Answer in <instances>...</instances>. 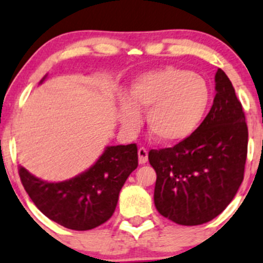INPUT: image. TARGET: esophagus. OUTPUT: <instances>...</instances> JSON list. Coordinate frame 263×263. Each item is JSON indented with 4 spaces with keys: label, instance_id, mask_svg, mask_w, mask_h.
I'll use <instances>...</instances> for the list:
<instances>
[{
    "label": "esophagus",
    "instance_id": "obj_1",
    "mask_svg": "<svg viewBox=\"0 0 263 263\" xmlns=\"http://www.w3.org/2000/svg\"><path fill=\"white\" fill-rule=\"evenodd\" d=\"M138 161L139 164H145L148 161V152L145 148H139L138 149Z\"/></svg>",
    "mask_w": 263,
    "mask_h": 263
}]
</instances>
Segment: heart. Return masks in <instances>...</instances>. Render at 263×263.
<instances>
[{"mask_svg": "<svg viewBox=\"0 0 263 263\" xmlns=\"http://www.w3.org/2000/svg\"><path fill=\"white\" fill-rule=\"evenodd\" d=\"M209 102L210 89L200 75L167 66L132 82L128 98L119 102V119L124 127L135 129L141 122L139 110L147 109L152 137L166 144L178 143L198 128Z\"/></svg>", "mask_w": 263, "mask_h": 263, "instance_id": "1", "label": "heart"}]
</instances>
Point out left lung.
Here are the masks:
<instances>
[{"mask_svg": "<svg viewBox=\"0 0 263 263\" xmlns=\"http://www.w3.org/2000/svg\"><path fill=\"white\" fill-rule=\"evenodd\" d=\"M216 96L204 121L184 141L148 159L156 172L154 204L175 223L214 220L233 200L244 178L248 126L231 80L218 69Z\"/></svg>", "mask_w": 263, "mask_h": 263, "instance_id": "obj_1", "label": "left lung"}]
</instances>
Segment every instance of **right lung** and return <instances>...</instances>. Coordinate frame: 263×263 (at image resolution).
<instances>
[{
  "label": "right lung",
  "instance_id": "obj_1",
  "mask_svg": "<svg viewBox=\"0 0 263 263\" xmlns=\"http://www.w3.org/2000/svg\"><path fill=\"white\" fill-rule=\"evenodd\" d=\"M137 166L134 143L107 147L88 170L66 181H42L23 166L19 176L30 199L49 220L74 231H88L111 217L122 185Z\"/></svg>",
  "mask_w": 263,
  "mask_h": 263
}]
</instances>
